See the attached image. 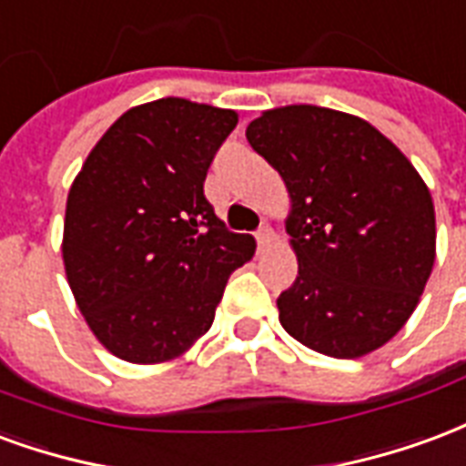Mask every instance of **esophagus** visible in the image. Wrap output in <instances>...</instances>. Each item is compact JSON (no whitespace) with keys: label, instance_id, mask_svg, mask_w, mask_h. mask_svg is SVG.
<instances>
[{"label":"esophagus","instance_id":"esophagus-1","mask_svg":"<svg viewBox=\"0 0 466 466\" xmlns=\"http://www.w3.org/2000/svg\"><path fill=\"white\" fill-rule=\"evenodd\" d=\"M256 238H258V246L260 248H270L275 243V233L270 226H263V228L256 233Z\"/></svg>","mask_w":466,"mask_h":466}]
</instances>
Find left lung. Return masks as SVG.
<instances>
[{
  "label": "left lung",
  "instance_id": "obj_1",
  "mask_svg": "<svg viewBox=\"0 0 466 466\" xmlns=\"http://www.w3.org/2000/svg\"><path fill=\"white\" fill-rule=\"evenodd\" d=\"M248 144L280 173L298 280L278 318L305 348L355 360L405 328L437 256L432 193L365 118L290 104L263 111Z\"/></svg>",
  "mask_w": 466,
  "mask_h": 466
}]
</instances>
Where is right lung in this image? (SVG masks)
Listing matches in <instances>:
<instances>
[{"instance_id": "add662e5", "label": "right lung", "mask_w": 466, "mask_h": 466, "mask_svg": "<svg viewBox=\"0 0 466 466\" xmlns=\"http://www.w3.org/2000/svg\"><path fill=\"white\" fill-rule=\"evenodd\" d=\"M233 108L168 96L108 126L71 183L64 273L104 348L134 365L181 358L210 330L256 238L230 233L203 181Z\"/></svg>"}]
</instances>
